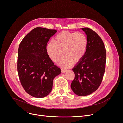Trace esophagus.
Wrapping results in <instances>:
<instances>
[{
	"instance_id": "1",
	"label": "esophagus",
	"mask_w": 123,
	"mask_h": 123,
	"mask_svg": "<svg viewBox=\"0 0 123 123\" xmlns=\"http://www.w3.org/2000/svg\"><path fill=\"white\" fill-rule=\"evenodd\" d=\"M67 70H65V69H62V70H61V71H62V73H65L66 71H67Z\"/></svg>"
}]
</instances>
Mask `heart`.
<instances>
[{
  "mask_svg": "<svg viewBox=\"0 0 123 123\" xmlns=\"http://www.w3.org/2000/svg\"><path fill=\"white\" fill-rule=\"evenodd\" d=\"M88 40L81 32L62 31L55 37L54 41L48 43L47 53L52 61L56 62L63 53L64 57L58 62L62 67L66 68L73 62H77L83 58L87 50Z\"/></svg>",
  "mask_w": 123,
  "mask_h": 123,
  "instance_id": "1",
  "label": "heart"
}]
</instances>
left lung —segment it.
Returning a JSON list of instances; mask_svg holds the SVG:
<instances>
[{
  "mask_svg": "<svg viewBox=\"0 0 123 123\" xmlns=\"http://www.w3.org/2000/svg\"><path fill=\"white\" fill-rule=\"evenodd\" d=\"M87 35L88 44L83 58L73 68L75 78L71 84L74 93L86 96L99 88L105 71L106 50L100 36L89 28L81 29Z\"/></svg>",
  "mask_w": 123,
  "mask_h": 123,
  "instance_id": "8db88e82",
  "label": "left lung"
}]
</instances>
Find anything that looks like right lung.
<instances>
[{
    "mask_svg": "<svg viewBox=\"0 0 123 123\" xmlns=\"http://www.w3.org/2000/svg\"><path fill=\"white\" fill-rule=\"evenodd\" d=\"M54 29L37 27L22 40L18 51L17 71L21 84L25 92L35 98L49 94L54 78L61 72L48 56L46 47Z\"/></svg>",
    "mask_w": 123,
    "mask_h": 123,
    "instance_id": "right-lung-1",
    "label": "right lung"
}]
</instances>
